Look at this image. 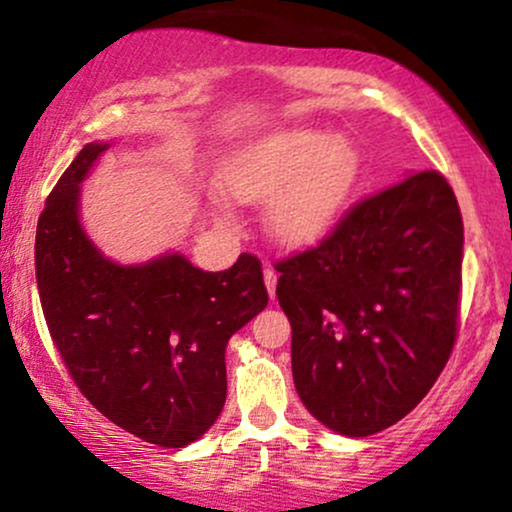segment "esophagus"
<instances>
[{
    "mask_svg": "<svg viewBox=\"0 0 512 512\" xmlns=\"http://www.w3.org/2000/svg\"><path fill=\"white\" fill-rule=\"evenodd\" d=\"M263 277H265V286H268V293H270V298H272V296H275V286H277V272L272 270V268H265Z\"/></svg>",
    "mask_w": 512,
    "mask_h": 512,
    "instance_id": "esophagus-1",
    "label": "esophagus"
}]
</instances>
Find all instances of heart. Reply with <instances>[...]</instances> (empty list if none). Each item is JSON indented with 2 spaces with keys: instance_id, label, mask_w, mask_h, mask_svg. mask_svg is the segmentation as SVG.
<instances>
[{
  "instance_id": "1",
  "label": "heart",
  "mask_w": 512,
  "mask_h": 512,
  "mask_svg": "<svg viewBox=\"0 0 512 512\" xmlns=\"http://www.w3.org/2000/svg\"><path fill=\"white\" fill-rule=\"evenodd\" d=\"M359 158L347 142L324 132L293 130L265 137L237 153L226 170V188L237 200L275 198L272 230L286 242L305 244L331 226L352 191Z\"/></svg>"
}]
</instances>
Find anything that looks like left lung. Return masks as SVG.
Instances as JSON below:
<instances>
[{"label": "left lung", "mask_w": 512, "mask_h": 512, "mask_svg": "<svg viewBox=\"0 0 512 512\" xmlns=\"http://www.w3.org/2000/svg\"><path fill=\"white\" fill-rule=\"evenodd\" d=\"M461 261L459 202L436 170L359 200L319 244L279 258L293 382L321 424L373 436L429 394L457 342Z\"/></svg>", "instance_id": "left-lung-1"}]
</instances>
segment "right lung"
Segmentation results:
<instances>
[{
  "label": "right lung",
  "mask_w": 512,
  "mask_h": 512,
  "mask_svg": "<svg viewBox=\"0 0 512 512\" xmlns=\"http://www.w3.org/2000/svg\"><path fill=\"white\" fill-rule=\"evenodd\" d=\"M107 144H86L46 198L34 270L67 373L109 422L158 447L198 440L226 403L230 335L268 305L261 261L202 272L172 254L111 263L79 223V184Z\"/></svg>",
  "instance_id": "right-lung-1"
}]
</instances>
